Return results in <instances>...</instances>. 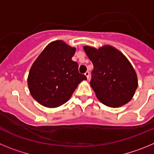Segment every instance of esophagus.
Wrapping results in <instances>:
<instances>
[{
	"mask_svg": "<svg viewBox=\"0 0 154 154\" xmlns=\"http://www.w3.org/2000/svg\"><path fill=\"white\" fill-rule=\"evenodd\" d=\"M85 76H86V77H87V79H89V71H87V72H85Z\"/></svg>",
	"mask_w": 154,
	"mask_h": 154,
	"instance_id": "esophagus-1",
	"label": "esophagus"
}]
</instances>
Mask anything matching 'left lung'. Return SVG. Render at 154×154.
Instances as JSON below:
<instances>
[{
    "label": "left lung",
    "mask_w": 154,
    "mask_h": 154,
    "mask_svg": "<svg viewBox=\"0 0 154 154\" xmlns=\"http://www.w3.org/2000/svg\"><path fill=\"white\" fill-rule=\"evenodd\" d=\"M84 50L93 64L90 85L100 102L119 107L130 101L137 88V77L127 58L111 46L99 49L85 46Z\"/></svg>",
    "instance_id": "8db88e82"
}]
</instances>
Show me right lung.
Returning <instances> with one entry per match:
<instances>
[{"mask_svg": "<svg viewBox=\"0 0 154 154\" xmlns=\"http://www.w3.org/2000/svg\"><path fill=\"white\" fill-rule=\"evenodd\" d=\"M75 48L62 41L50 43L30 69L28 85L34 99L49 108L62 106L86 76L79 72V64L72 60Z\"/></svg>", "mask_w": 154, "mask_h": 154, "instance_id": "right-lung-1", "label": "right lung"}]
</instances>
